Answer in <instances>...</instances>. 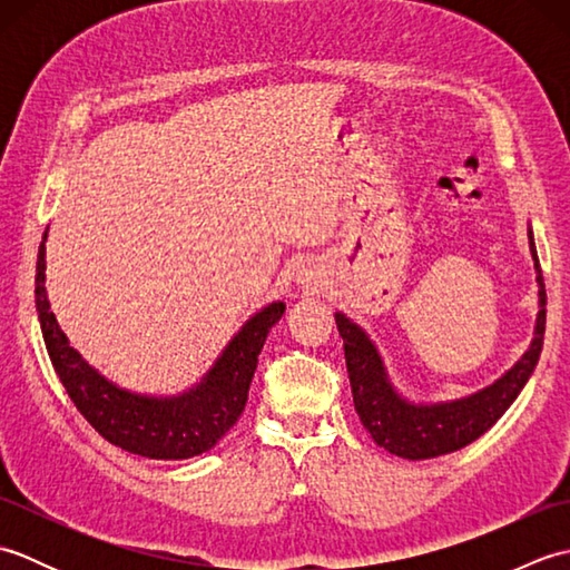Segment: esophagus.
Returning <instances> with one entry per match:
<instances>
[{
	"label": "esophagus",
	"mask_w": 570,
	"mask_h": 570,
	"mask_svg": "<svg viewBox=\"0 0 570 570\" xmlns=\"http://www.w3.org/2000/svg\"><path fill=\"white\" fill-rule=\"evenodd\" d=\"M296 282L306 288V292H321V288L325 286V269L321 264H304L296 274Z\"/></svg>",
	"instance_id": "esophagus-1"
}]
</instances>
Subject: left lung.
Returning a JSON list of instances; mask_svg holds the SVG:
<instances>
[{
	"label": "left lung",
	"mask_w": 570,
	"mask_h": 570,
	"mask_svg": "<svg viewBox=\"0 0 570 570\" xmlns=\"http://www.w3.org/2000/svg\"><path fill=\"white\" fill-rule=\"evenodd\" d=\"M527 235L539 284L534 337H531L527 353L500 380H494L492 384L468 396L435 404L411 402L392 384L380 350L372 343L365 328H360L345 313H335L337 333H341L345 347V365L350 374V386H353L355 411L362 426L370 431L374 443L382 445L384 451L406 460H426L460 451V448L478 441L482 433L492 429L494 421L512 406L519 392L524 390V384L529 382L539 362L543 331H547V292H543V276L539 269L531 227Z\"/></svg>",
	"instance_id": "1"
}]
</instances>
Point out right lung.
Returning <instances> with one entry per match:
<instances>
[{"label": "right lung", "instance_id": "add662e5", "mask_svg": "<svg viewBox=\"0 0 570 570\" xmlns=\"http://www.w3.org/2000/svg\"><path fill=\"white\" fill-rule=\"evenodd\" d=\"M46 237L48 227L36 259V313L48 357L70 402L105 441L141 458L184 460L215 448L245 411L259 353L284 316V301H272L249 316L200 382L168 396L139 394L88 365L60 331L46 294Z\"/></svg>", "mask_w": 570, "mask_h": 570}]
</instances>
